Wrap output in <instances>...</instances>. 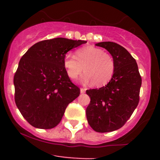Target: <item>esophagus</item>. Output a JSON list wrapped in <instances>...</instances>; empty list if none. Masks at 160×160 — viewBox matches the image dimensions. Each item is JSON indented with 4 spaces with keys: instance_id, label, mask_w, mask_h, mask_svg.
I'll use <instances>...</instances> for the list:
<instances>
[{
    "instance_id": "obj_1",
    "label": "esophagus",
    "mask_w": 160,
    "mask_h": 160,
    "mask_svg": "<svg viewBox=\"0 0 160 160\" xmlns=\"http://www.w3.org/2000/svg\"><path fill=\"white\" fill-rule=\"evenodd\" d=\"M86 90H87V89H86V88H81V89H80V91H81L82 94H83V93L86 92Z\"/></svg>"
}]
</instances>
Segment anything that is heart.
I'll return each instance as SVG.
<instances>
[{
    "label": "heart",
    "instance_id": "obj_1",
    "mask_svg": "<svg viewBox=\"0 0 160 160\" xmlns=\"http://www.w3.org/2000/svg\"><path fill=\"white\" fill-rule=\"evenodd\" d=\"M63 65L70 78H77L84 71L82 80L91 82L94 87H103L112 79L115 72V62L112 55L102 49L88 46L77 49L75 56L67 53Z\"/></svg>",
    "mask_w": 160,
    "mask_h": 160
}]
</instances>
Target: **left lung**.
<instances>
[{
	"mask_svg": "<svg viewBox=\"0 0 160 160\" xmlns=\"http://www.w3.org/2000/svg\"><path fill=\"white\" fill-rule=\"evenodd\" d=\"M96 46L112 55L115 72L105 87L87 90L90 98L87 118L94 131L111 132L122 128L138 106L142 78L136 61L125 48L111 42Z\"/></svg>",
	"mask_w": 160,
	"mask_h": 160,
	"instance_id": "1",
	"label": "left lung"
}]
</instances>
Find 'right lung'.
I'll return each mask as SVG.
<instances>
[{
  "label": "right lung",
  "mask_w": 160,
  "mask_h": 160,
  "mask_svg": "<svg viewBox=\"0 0 160 160\" xmlns=\"http://www.w3.org/2000/svg\"><path fill=\"white\" fill-rule=\"evenodd\" d=\"M86 41L57 38L34 44L22 56L14 74L15 102L32 127L55 128L68 104L80 89L70 81L63 65L64 56Z\"/></svg>",
  "instance_id": "right-lung-1"
}]
</instances>
